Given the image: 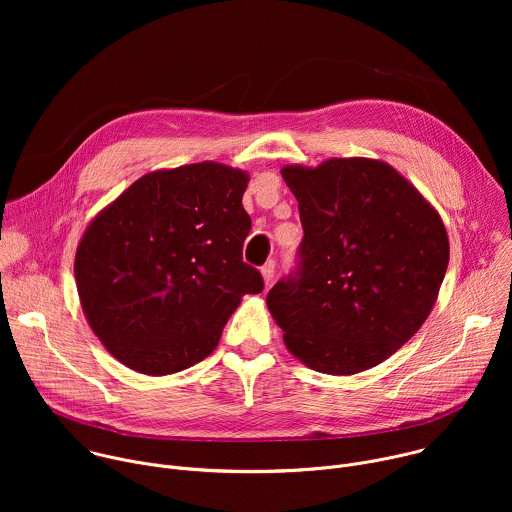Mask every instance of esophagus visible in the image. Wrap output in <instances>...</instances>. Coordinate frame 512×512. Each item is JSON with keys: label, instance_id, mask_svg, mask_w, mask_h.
<instances>
[{"label": "esophagus", "instance_id": "esophagus-1", "mask_svg": "<svg viewBox=\"0 0 512 512\" xmlns=\"http://www.w3.org/2000/svg\"><path fill=\"white\" fill-rule=\"evenodd\" d=\"M261 275H263V281H265V287H271L273 283V277H275V263L269 261L261 267Z\"/></svg>", "mask_w": 512, "mask_h": 512}]
</instances>
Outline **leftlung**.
<instances>
[{
    "label": "left lung",
    "mask_w": 512,
    "mask_h": 512,
    "mask_svg": "<svg viewBox=\"0 0 512 512\" xmlns=\"http://www.w3.org/2000/svg\"><path fill=\"white\" fill-rule=\"evenodd\" d=\"M300 208V267L267 308L287 350L326 375H356L395 354L427 320L448 269L442 216L393 166L330 158L285 166Z\"/></svg>",
    "instance_id": "obj_1"
}]
</instances>
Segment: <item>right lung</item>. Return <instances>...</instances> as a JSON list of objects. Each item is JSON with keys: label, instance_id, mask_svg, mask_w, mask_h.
Listing matches in <instances>:
<instances>
[{"label": "right lung", "instance_id": "add662e5", "mask_svg": "<svg viewBox=\"0 0 512 512\" xmlns=\"http://www.w3.org/2000/svg\"><path fill=\"white\" fill-rule=\"evenodd\" d=\"M249 174L216 162L135 180L87 227L75 257L83 312L125 367L180 373L218 344L241 298L263 291L243 261Z\"/></svg>", "mask_w": 512, "mask_h": 512}]
</instances>
